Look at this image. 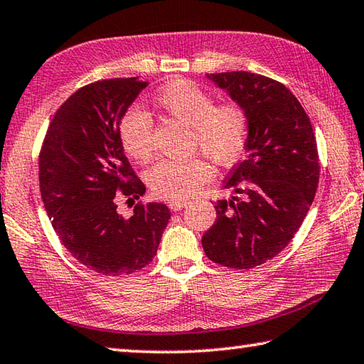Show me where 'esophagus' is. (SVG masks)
<instances>
[{"label": "esophagus", "instance_id": "34e87169", "mask_svg": "<svg viewBox=\"0 0 364 364\" xmlns=\"http://www.w3.org/2000/svg\"><path fill=\"white\" fill-rule=\"evenodd\" d=\"M186 205H188L186 200H170L168 202V208L171 211H180V210H183L184 207H186Z\"/></svg>", "mask_w": 364, "mask_h": 364}]
</instances>
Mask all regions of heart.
<instances>
[{
  "instance_id": "1",
  "label": "heart",
  "mask_w": 364,
  "mask_h": 364,
  "mask_svg": "<svg viewBox=\"0 0 364 364\" xmlns=\"http://www.w3.org/2000/svg\"><path fill=\"white\" fill-rule=\"evenodd\" d=\"M154 105L165 114L191 127V148L202 151L220 167H230L245 153L250 119L237 102L215 105V98L188 79H173L156 92ZM153 119L136 107H130L119 117L117 135L125 154L138 162L153 156ZM210 164L202 157L186 161H161L151 167L146 181L153 193L167 200L193 197L210 181Z\"/></svg>"
}]
</instances>
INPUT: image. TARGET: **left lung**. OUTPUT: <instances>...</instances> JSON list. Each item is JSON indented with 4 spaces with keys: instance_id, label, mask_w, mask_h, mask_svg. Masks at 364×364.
<instances>
[{
    "instance_id": "left-lung-1",
    "label": "left lung",
    "mask_w": 364,
    "mask_h": 364,
    "mask_svg": "<svg viewBox=\"0 0 364 364\" xmlns=\"http://www.w3.org/2000/svg\"><path fill=\"white\" fill-rule=\"evenodd\" d=\"M245 108L247 156L224 188L232 199L215 203L216 221L202 237L205 255L229 269H251L285 248L318 188L320 162L312 124L285 85L248 71L207 75Z\"/></svg>"
}]
</instances>
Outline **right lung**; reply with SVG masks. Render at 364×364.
Masks as SVG:
<instances>
[{
	"mask_svg": "<svg viewBox=\"0 0 364 364\" xmlns=\"http://www.w3.org/2000/svg\"><path fill=\"white\" fill-rule=\"evenodd\" d=\"M146 85L138 77L84 85L57 109L39 153V189L58 239L102 275L148 266L170 220L156 202H138L130 218L117 213L119 196L134 200L146 191L117 135L119 117Z\"/></svg>",
	"mask_w": 364,
	"mask_h": 364,
	"instance_id": "1",
	"label": "right lung"
}]
</instances>
